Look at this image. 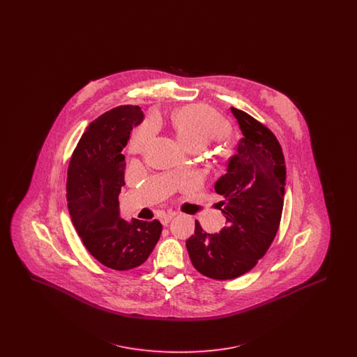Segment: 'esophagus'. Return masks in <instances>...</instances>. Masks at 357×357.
<instances>
[{
	"label": "esophagus",
	"mask_w": 357,
	"mask_h": 357,
	"mask_svg": "<svg viewBox=\"0 0 357 357\" xmlns=\"http://www.w3.org/2000/svg\"><path fill=\"white\" fill-rule=\"evenodd\" d=\"M174 217H175V213L167 211V213H162V214L159 215V220H160V222H162L163 225H167Z\"/></svg>",
	"instance_id": "obj_1"
}]
</instances>
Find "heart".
<instances>
[{"label": "heart", "instance_id": "b5f03b06", "mask_svg": "<svg viewBox=\"0 0 357 357\" xmlns=\"http://www.w3.org/2000/svg\"><path fill=\"white\" fill-rule=\"evenodd\" d=\"M174 130L179 140L192 150L197 147L204 149L211 140H221L227 135L229 126L211 108L202 104H191L175 114Z\"/></svg>", "mask_w": 357, "mask_h": 357}]
</instances>
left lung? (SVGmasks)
<instances>
[{
    "mask_svg": "<svg viewBox=\"0 0 357 357\" xmlns=\"http://www.w3.org/2000/svg\"><path fill=\"white\" fill-rule=\"evenodd\" d=\"M231 114L242 137L214 185L226 226L208 234L195 221L186 241L194 268L213 280H233L255 268L278 231L285 197L287 169L277 137L246 112L231 107Z\"/></svg>",
    "mask_w": 357,
    "mask_h": 357,
    "instance_id": "obj_1",
    "label": "left lung"
}]
</instances>
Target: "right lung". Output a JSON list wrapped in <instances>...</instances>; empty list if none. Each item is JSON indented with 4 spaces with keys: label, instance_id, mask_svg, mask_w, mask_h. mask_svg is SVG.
Segmentation results:
<instances>
[{
    "label": "right lung",
    "instance_id": "right-lung-1",
    "mask_svg": "<svg viewBox=\"0 0 357 357\" xmlns=\"http://www.w3.org/2000/svg\"><path fill=\"white\" fill-rule=\"evenodd\" d=\"M137 105H120L93 120L69 162L67 201L72 223L86 250L104 266L130 271L151 255L162 233L158 220L120 218L119 194L132 127L143 121Z\"/></svg>",
    "mask_w": 357,
    "mask_h": 357
}]
</instances>
